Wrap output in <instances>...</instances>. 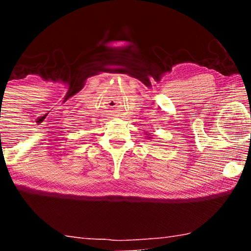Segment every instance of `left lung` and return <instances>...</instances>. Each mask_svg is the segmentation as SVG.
I'll return each mask as SVG.
<instances>
[{
  "label": "left lung",
  "mask_w": 251,
  "mask_h": 251,
  "mask_svg": "<svg viewBox=\"0 0 251 251\" xmlns=\"http://www.w3.org/2000/svg\"><path fill=\"white\" fill-rule=\"evenodd\" d=\"M146 133H148V132H146ZM146 135H148V138H149V139H151V138H152V137H150V134H146Z\"/></svg>",
  "instance_id": "obj_1"
}]
</instances>
